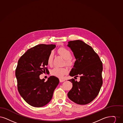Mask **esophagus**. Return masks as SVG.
<instances>
[{"mask_svg":"<svg viewBox=\"0 0 123 123\" xmlns=\"http://www.w3.org/2000/svg\"><path fill=\"white\" fill-rule=\"evenodd\" d=\"M59 81L60 82H64L65 81V80L64 79H59Z\"/></svg>","mask_w":123,"mask_h":123,"instance_id":"34e87169","label":"esophagus"}]
</instances>
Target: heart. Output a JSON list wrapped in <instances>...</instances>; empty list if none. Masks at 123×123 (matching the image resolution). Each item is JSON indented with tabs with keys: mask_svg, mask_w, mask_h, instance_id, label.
Listing matches in <instances>:
<instances>
[{
	"mask_svg": "<svg viewBox=\"0 0 123 123\" xmlns=\"http://www.w3.org/2000/svg\"><path fill=\"white\" fill-rule=\"evenodd\" d=\"M59 53L66 60V63L67 65H71L72 62L70 60L71 58V53L70 51L66 48L64 47L60 48L58 50ZM54 54L53 52H51L49 53L47 59V62L49 65H51L53 64V59ZM68 72V70L66 68H59L54 67L51 70V74L58 77H62L63 76L67 74Z\"/></svg>",
	"mask_w": 123,
	"mask_h": 123,
	"instance_id": "b5f03b06",
	"label": "heart"
}]
</instances>
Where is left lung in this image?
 Listing matches in <instances>:
<instances>
[{
  "mask_svg": "<svg viewBox=\"0 0 123 123\" xmlns=\"http://www.w3.org/2000/svg\"><path fill=\"white\" fill-rule=\"evenodd\" d=\"M76 61L69 75L79 76L80 81L69 80L72 88L68 93L69 98L79 105H86L98 95L102 85L103 66L99 56L91 47L81 40L68 42Z\"/></svg>",
  "mask_w": 123,
  "mask_h": 123,
  "instance_id": "left-lung-1",
  "label": "left lung"
}]
</instances>
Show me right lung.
<instances>
[{"label": "right lung", "instance_id": "obj_1", "mask_svg": "<svg viewBox=\"0 0 123 123\" xmlns=\"http://www.w3.org/2000/svg\"><path fill=\"white\" fill-rule=\"evenodd\" d=\"M55 45L40 44L28 50L19 59L16 70L18 92L29 105L36 107L48 104L59 84V79L50 76L45 82L40 75L48 71L47 57Z\"/></svg>", "mask_w": 123, "mask_h": 123}]
</instances>
